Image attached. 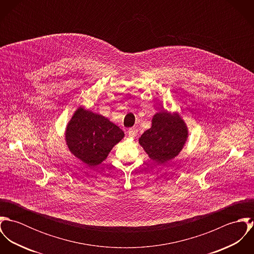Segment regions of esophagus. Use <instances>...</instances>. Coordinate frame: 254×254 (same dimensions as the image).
I'll use <instances>...</instances> for the list:
<instances>
[{"instance_id": "esophagus-1", "label": "esophagus", "mask_w": 254, "mask_h": 254, "mask_svg": "<svg viewBox=\"0 0 254 254\" xmlns=\"http://www.w3.org/2000/svg\"><path fill=\"white\" fill-rule=\"evenodd\" d=\"M138 134V130L137 129H129L128 131V135L130 138H135Z\"/></svg>"}]
</instances>
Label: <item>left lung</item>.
Wrapping results in <instances>:
<instances>
[{
    "instance_id": "1",
    "label": "left lung",
    "mask_w": 254,
    "mask_h": 254,
    "mask_svg": "<svg viewBox=\"0 0 254 254\" xmlns=\"http://www.w3.org/2000/svg\"><path fill=\"white\" fill-rule=\"evenodd\" d=\"M188 139V128L181 116L166 110L157 112L151 120V127L139 139L149 158L166 163L177 156Z\"/></svg>"
}]
</instances>
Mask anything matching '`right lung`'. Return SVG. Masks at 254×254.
I'll list each match as a JSON object with an SVG mask.
<instances>
[{
	"mask_svg": "<svg viewBox=\"0 0 254 254\" xmlns=\"http://www.w3.org/2000/svg\"><path fill=\"white\" fill-rule=\"evenodd\" d=\"M124 132L108 118L80 107L65 130V141L73 155L89 166L102 163Z\"/></svg>",
	"mask_w": 254,
	"mask_h": 254,
	"instance_id": "1",
	"label": "right lung"
}]
</instances>
